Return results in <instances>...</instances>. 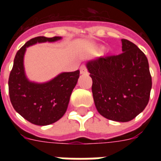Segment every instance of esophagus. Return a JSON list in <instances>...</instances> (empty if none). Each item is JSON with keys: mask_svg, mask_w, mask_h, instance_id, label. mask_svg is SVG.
Wrapping results in <instances>:
<instances>
[{"mask_svg": "<svg viewBox=\"0 0 161 161\" xmlns=\"http://www.w3.org/2000/svg\"><path fill=\"white\" fill-rule=\"evenodd\" d=\"M80 73L81 74H87V73H88V70H87V68H86L85 66H81Z\"/></svg>", "mask_w": 161, "mask_h": 161, "instance_id": "34e87169", "label": "esophagus"}]
</instances>
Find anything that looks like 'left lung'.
Returning <instances> with one entry per match:
<instances>
[{"mask_svg":"<svg viewBox=\"0 0 161 161\" xmlns=\"http://www.w3.org/2000/svg\"><path fill=\"white\" fill-rule=\"evenodd\" d=\"M119 55L87 63L96 108L108 119L128 122L147 106L152 79L148 59L135 44L122 39Z\"/></svg>","mask_w":161,"mask_h":161,"instance_id":"1","label":"left lung"}]
</instances>
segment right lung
<instances>
[{
	"label": "right lung",
	"mask_w": 161,
	"mask_h": 161,
	"mask_svg": "<svg viewBox=\"0 0 161 161\" xmlns=\"http://www.w3.org/2000/svg\"><path fill=\"white\" fill-rule=\"evenodd\" d=\"M61 36H36L16 53L8 80L10 100L19 114L36 125H48L63 117L71 93L79 78V70L60 73L47 83L30 82L24 72L23 58L27 47L37 42H56Z\"/></svg>",
	"instance_id": "add662e5"
}]
</instances>
